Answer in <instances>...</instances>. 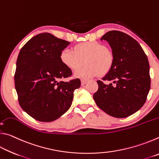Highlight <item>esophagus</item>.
I'll use <instances>...</instances> for the list:
<instances>
[{"mask_svg":"<svg viewBox=\"0 0 159 159\" xmlns=\"http://www.w3.org/2000/svg\"><path fill=\"white\" fill-rule=\"evenodd\" d=\"M88 82L87 80H81V85H84Z\"/></svg>","mask_w":159,"mask_h":159,"instance_id":"obj_1","label":"esophagus"}]
</instances>
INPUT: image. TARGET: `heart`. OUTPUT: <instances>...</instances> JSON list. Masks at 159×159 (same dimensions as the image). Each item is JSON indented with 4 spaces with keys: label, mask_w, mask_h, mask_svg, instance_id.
<instances>
[{
    "label": "heart",
    "mask_w": 159,
    "mask_h": 159,
    "mask_svg": "<svg viewBox=\"0 0 159 159\" xmlns=\"http://www.w3.org/2000/svg\"><path fill=\"white\" fill-rule=\"evenodd\" d=\"M60 60L64 66L76 70L74 77L88 79L108 74L113 65V56L104 44L98 42L83 43L76 45L74 50L64 48L60 53Z\"/></svg>",
    "instance_id": "heart-1"
}]
</instances>
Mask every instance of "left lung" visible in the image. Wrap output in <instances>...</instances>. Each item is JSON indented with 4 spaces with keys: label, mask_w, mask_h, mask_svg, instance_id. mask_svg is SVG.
Segmentation results:
<instances>
[{
    "label": "left lung",
    "mask_w": 159,
    "mask_h": 159,
    "mask_svg": "<svg viewBox=\"0 0 159 159\" xmlns=\"http://www.w3.org/2000/svg\"><path fill=\"white\" fill-rule=\"evenodd\" d=\"M111 48L113 65L98 80V90L93 95L95 103L107 114L125 118L144 105L150 90L149 64L139 43L119 31H110L101 38Z\"/></svg>",
    "instance_id": "1"
}]
</instances>
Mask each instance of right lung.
Masks as SVG:
<instances>
[{
  "label": "right lung",
  "mask_w": 159,
  "mask_h": 159,
  "mask_svg": "<svg viewBox=\"0 0 159 159\" xmlns=\"http://www.w3.org/2000/svg\"><path fill=\"white\" fill-rule=\"evenodd\" d=\"M70 43L50 33L29 40L19 53L15 74L20 106L34 119L51 122L61 116L72 104L79 79L61 80L71 70L61 63L60 53Z\"/></svg>",
  "instance_id": "1"
}]
</instances>
